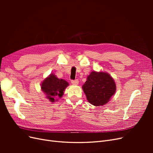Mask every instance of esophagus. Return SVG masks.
<instances>
[{
  "instance_id": "esophagus-1",
  "label": "esophagus",
  "mask_w": 153,
  "mask_h": 153,
  "mask_svg": "<svg viewBox=\"0 0 153 153\" xmlns=\"http://www.w3.org/2000/svg\"><path fill=\"white\" fill-rule=\"evenodd\" d=\"M71 84H73V85H78V80H71Z\"/></svg>"
}]
</instances>
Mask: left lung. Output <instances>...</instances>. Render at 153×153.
I'll return each mask as SVG.
<instances>
[{
	"mask_svg": "<svg viewBox=\"0 0 153 153\" xmlns=\"http://www.w3.org/2000/svg\"><path fill=\"white\" fill-rule=\"evenodd\" d=\"M82 89L89 102L96 106L107 103L116 91L113 78L106 72L92 71Z\"/></svg>",
	"mask_w": 153,
	"mask_h": 153,
	"instance_id": "left-lung-1",
	"label": "left lung"
}]
</instances>
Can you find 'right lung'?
Returning <instances> with one entry per match:
<instances>
[{
	"instance_id": "1",
	"label": "right lung",
	"mask_w": 153,
	"mask_h": 153,
	"mask_svg": "<svg viewBox=\"0 0 153 153\" xmlns=\"http://www.w3.org/2000/svg\"><path fill=\"white\" fill-rule=\"evenodd\" d=\"M69 85L68 82L63 79H59L54 74L46 78L41 85V90L47 95L51 102L57 101V98H61L64 94V91Z\"/></svg>"
}]
</instances>
